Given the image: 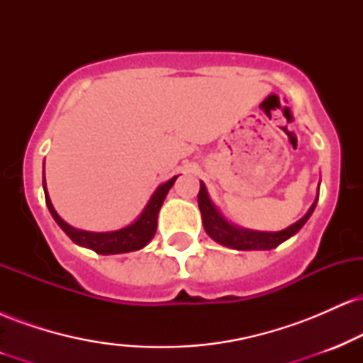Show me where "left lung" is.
I'll list each match as a JSON object with an SVG mask.
<instances>
[{
	"instance_id": "1",
	"label": "left lung",
	"mask_w": 363,
	"mask_h": 363,
	"mask_svg": "<svg viewBox=\"0 0 363 363\" xmlns=\"http://www.w3.org/2000/svg\"><path fill=\"white\" fill-rule=\"evenodd\" d=\"M318 198H315V201L312 203L309 211H307L298 222H295L294 225H290L289 228H285V230H280V232H254V230H244V228H237L234 225H230L222 215L218 213V210L213 206V203L210 201V198H208V193H206V187L203 182L198 193V205L203 216V227H205L206 234L213 240H216V242L227 245V247H232V249H239V251H254V249L268 251V249L278 247L281 242H285L286 239H290L291 235H295L298 230H301L303 223L309 220L312 211H314Z\"/></svg>"
}]
</instances>
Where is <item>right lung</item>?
<instances>
[{"instance_id": "right-lung-1", "label": "right lung", "mask_w": 363, "mask_h": 363, "mask_svg": "<svg viewBox=\"0 0 363 363\" xmlns=\"http://www.w3.org/2000/svg\"><path fill=\"white\" fill-rule=\"evenodd\" d=\"M176 177H172L165 184L158 186V189L153 193L152 199L148 201L147 208L143 210V213L140 215V218L135 223L128 225V227L121 228L116 232H85V230H77L72 225H68L65 220L54 210L51 199H49L48 189H45V177H44V193H45V205H48L49 211H51L52 218L56 220V223L65 230V234L73 240L74 244H80L83 247H89L91 251L99 254H123V252H131L138 251V249L145 247L150 240L153 239L157 232V216L160 211L162 203H164L165 196H167L169 189L176 182Z\"/></svg>"}]
</instances>
